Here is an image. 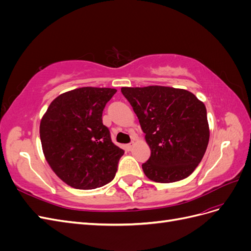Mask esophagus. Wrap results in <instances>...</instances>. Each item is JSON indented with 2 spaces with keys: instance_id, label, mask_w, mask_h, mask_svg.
<instances>
[{
  "instance_id": "1",
  "label": "esophagus",
  "mask_w": 251,
  "mask_h": 251,
  "mask_svg": "<svg viewBox=\"0 0 251 251\" xmlns=\"http://www.w3.org/2000/svg\"><path fill=\"white\" fill-rule=\"evenodd\" d=\"M134 146H135V142H134V141H132L131 143H128L127 146H126V150H127V151H131V150L133 149V147H134Z\"/></svg>"
}]
</instances>
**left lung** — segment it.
<instances>
[{"instance_id":"obj_1","label":"left lung","mask_w":251,"mask_h":251,"mask_svg":"<svg viewBox=\"0 0 251 251\" xmlns=\"http://www.w3.org/2000/svg\"><path fill=\"white\" fill-rule=\"evenodd\" d=\"M139 119L151 156L146 176L159 183L187 178L201 162L209 140L206 108L192 92L162 86L121 88Z\"/></svg>"}]
</instances>
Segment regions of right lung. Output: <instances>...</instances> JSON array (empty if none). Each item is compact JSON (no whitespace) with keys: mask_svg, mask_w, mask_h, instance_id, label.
I'll list each match as a JSON object with an SVG mask.
<instances>
[{"mask_svg":"<svg viewBox=\"0 0 251 251\" xmlns=\"http://www.w3.org/2000/svg\"><path fill=\"white\" fill-rule=\"evenodd\" d=\"M116 89L83 87L57 96L45 113L40 136L45 158L65 183L77 189L101 187L115 177L125 151L102 124Z\"/></svg>","mask_w":251,"mask_h":251,"instance_id":"add662e5","label":"right lung"}]
</instances>
